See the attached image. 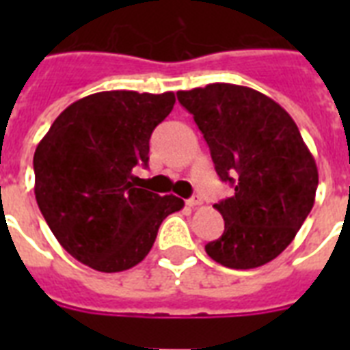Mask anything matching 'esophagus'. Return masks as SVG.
<instances>
[{
	"instance_id": "34e87169",
	"label": "esophagus",
	"mask_w": 350,
	"mask_h": 350,
	"mask_svg": "<svg viewBox=\"0 0 350 350\" xmlns=\"http://www.w3.org/2000/svg\"><path fill=\"white\" fill-rule=\"evenodd\" d=\"M202 203H203V200L198 196V194H194V196L187 200V205H189V207H200Z\"/></svg>"
}]
</instances>
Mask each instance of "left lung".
<instances>
[{"mask_svg":"<svg viewBox=\"0 0 350 350\" xmlns=\"http://www.w3.org/2000/svg\"><path fill=\"white\" fill-rule=\"evenodd\" d=\"M216 172L234 194L214 208L225 230L205 245L229 269H256L287 249L314 205L318 167L294 120L269 96L232 83L180 90Z\"/></svg>","mask_w":350,"mask_h":350,"instance_id":"1","label":"left lung"}]
</instances>
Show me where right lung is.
Segmentation results:
<instances>
[{
  "label": "right lung",
  "mask_w": 350,
  "mask_h": 350,
  "mask_svg": "<svg viewBox=\"0 0 350 350\" xmlns=\"http://www.w3.org/2000/svg\"><path fill=\"white\" fill-rule=\"evenodd\" d=\"M174 92L107 90L74 101L34 152V194L63 249L100 272H121L150 252L159 225L183 208L178 196L139 189L148 139Z\"/></svg>",
  "instance_id": "obj_1"
}]
</instances>
